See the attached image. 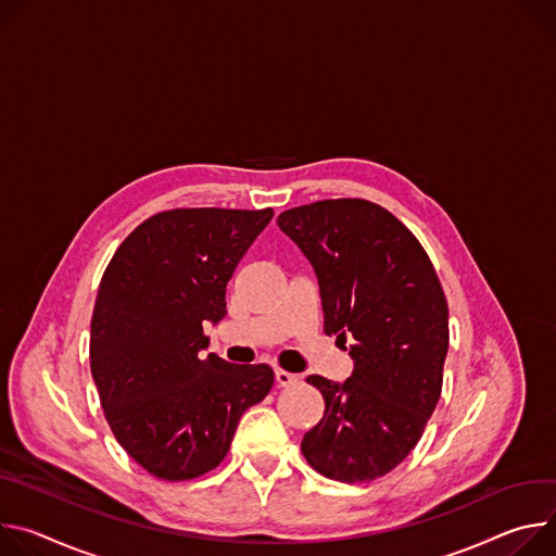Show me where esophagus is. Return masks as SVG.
<instances>
[{
  "mask_svg": "<svg viewBox=\"0 0 556 556\" xmlns=\"http://www.w3.org/2000/svg\"><path fill=\"white\" fill-rule=\"evenodd\" d=\"M276 382H278V387H293L295 382H298V376H293V374H289V371H285V368H276Z\"/></svg>",
  "mask_w": 556,
  "mask_h": 556,
  "instance_id": "obj_1",
  "label": "esophagus"
}]
</instances>
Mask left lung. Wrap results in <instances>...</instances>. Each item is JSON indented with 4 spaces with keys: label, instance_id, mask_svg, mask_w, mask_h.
I'll return each instance as SVG.
<instances>
[{
    "label": "left lung",
    "instance_id": "1",
    "mask_svg": "<svg viewBox=\"0 0 556 556\" xmlns=\"http://www.w3.org/2000/svg\"><path fill=\"white\" fill-rule=\"evenodd\" d=\"M280 229L309 258L327 336L349 342L353 376L306 382L325 397L323 419L300 451L314 470L344 481L391 472L419 442L442 395L448 302L413 231L364 199L287 210ZM346 349V346H344Z\"/></svg>",
    "mask_w": 556,
    "mask_h": 556
}]
</instances>
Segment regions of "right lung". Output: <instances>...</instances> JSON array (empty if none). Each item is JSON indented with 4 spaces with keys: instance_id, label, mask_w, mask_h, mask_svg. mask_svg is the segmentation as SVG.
Segmentation results:
<instances>
[{
    "instance_id": "right-lung-1",
    "label": "right lung",
    "mask_w": 556,
    "mask_h": 556,
    "mask_svg": "<svg viewBox=\"0 0 556 556\" xmlns=\"http://www.w3.org/2000/svg\"><path fill=\"white\" fill-rule=\"evenodd\" d=\"M274 210L178 207L150 216L108 263L90 323V371L116 442L165 481L214 470L240 415L274 387L267 364L205 355L238 263Z\"/></svg>"
}]
</instances>
